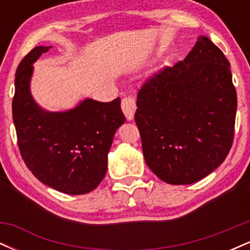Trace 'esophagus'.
I'll return each instance as SVG.
<instances>
[{"instance_id":"esophagus-1","label":"esophagus","mask_w":250,"mask_h":250,"mask_svg":"<svg viewBox=\"0 0 250 250\" xmlns=\"http://www.w3.org/2000/svg\"><path fill=\"white\" fill-rule=\"evenodd\" d=\"M122 111L125 113L127 120H133L134 113L136 110V103H135V99L133 96H125L121 102Z\"/></svg>"}]
</instances>
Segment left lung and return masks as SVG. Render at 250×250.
I'll list each match as a JSON object with an SVG mask.
<instances>
[{
    "mask_svg": "<svg viewBox=\"0 0 250 250\" xmlns=\"http://www.w3.org/2000/svg\"><path fill=\"white\" fill-rule=\"evenodd\" d=\"M229 67L220 48L200 36L183 61L160 69L137 93L146 163L165 182H197L229 154L237 107Z\"/></svg>",
    "mask_w": 250,
    "mask_h": 250,
    "instance_id": "left-lung-1",
    "label": "left lung"
}]
</instances>
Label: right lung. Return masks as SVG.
Listing matches in <instances>:
<instances>
[{
	"mask_svg": "<svg viewBox=\"0 0 250 250\" xmlns=\"http://www.w3.org/2000/svg\"><path fill=\"white\" fill-rule=\"evenodd\" d=\"M50 47L39 45L20 62L15 74L13 120L17 145L36 179L61 193L94 190L107 173L114 134L125 121L121 99L99 102L87 99L63 113L44 111L30 95L33 63Z\"/></svg>",
	"mask_w": 250,
	"mask_h": 250,
	"instance_id": "obj_1",
	"label": "right lung"
}]
</instances>
